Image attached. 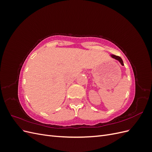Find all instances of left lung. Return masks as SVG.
<instances>
[{"label": "left lung", "mask_w": 152, "mask_h": 152, "mask_svg": "<svg viewBox=\"0 0 152 152\" xmlns=\"http://www.w3.org/2000/svg\"><path fill=\"white\" fill-rule=\"evenodd\" d=\"M111 57H112V58H114V59H117V60H118L119 62L121 63V65H122V66L124 65L123 61H122V58H121V57H119V56H115V55H114V54H111Z\"/></svg>", "instance_id": "8db88e82"}]
</instances>
